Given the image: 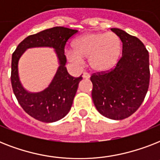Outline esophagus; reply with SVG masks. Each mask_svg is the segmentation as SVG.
<instances>
[{"mask_svg": "<svg viewBox=\"0 0 160 160\" xmlns=\"http://www.w3.org/2000/svg\"><path fill=\"white\" fill-rule=\"evenodd\" d=\"M90 75L89 74V73L85 72L83 74V78H84V79H86V80H87V79H90Z\"/></svg>", "mask_w": 160, "mask_h": 160, "instance_id": "34e87169", "label": "esophagus"}]
</instances>
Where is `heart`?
<instances>
[{
    "label": "heart",
    "mask_w": 160,
    "mask_h": 160,
    "mask_svg": "<svg viewBox=\"0 0 160 160\" xmlns=\"http://www.w3.org/2000/svg\"><path fill=\"white\" fill-rule=\"evenodd\" d=\"M73 49H67L65 55L75 64L87 58L90 68L97 72H105L116 66L122 52L121 39L114 32H88L72 43Z\"/></svg>",
    "instance_id": "1"
}]
</instances>
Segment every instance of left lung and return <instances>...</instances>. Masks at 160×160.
Masks as SVG:
<instances>
[{"mask_svg":"<svg viewBox=\"0 0 160 160\" xmlns=\"http://www.w3.org/2000/svg\"><path fill=\"white\" fill-rule=\"evenodd\" d=\"M123 44L122 57L108 72L93 74L92 99L100 114L119 120L141 105L149 85V52L142 41L123 30L112 28Z\"/></svg>","mask_w":160,"mask_h":160,"instance_id":"8db88e82","label":"left lung"}]
</instances>
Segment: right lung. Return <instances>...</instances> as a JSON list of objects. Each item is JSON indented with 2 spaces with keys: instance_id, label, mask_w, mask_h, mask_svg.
<instances>
[{
  "instance_id": "obj_1",
  "label": "right lung",
  "mask_w": 160,
  "mask_h": 160,
  "mask_svg": "<svg viewBox=\"0 0 160 160\" xmlns=\"http://www.w3.org/2000/svg\"><path fill=\"white\" fill-rule=\"evenodd\" d=\"M78 32L77 30L56 26L35 35L27 36L21 41L12 54L11 85L19 104L34 119L45 123H52L62 119L69 113L82 76L73 77L65 67L66 41ZM51 47L55 50L59 67L53 80L47 88L41 92L31 93L22 86L18 73V62L21 55L29 48Z\"/></svg>"
}]
</instances>
